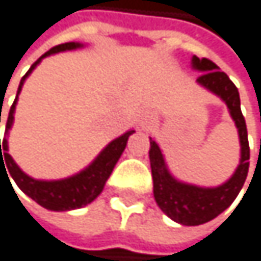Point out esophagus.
Returning a JSON list of instances; mask_svg holds the SVG:
<instances>
[{"label": "esophagus", "mask_w": 261, "mask_h": 261, "mask_svg": "<svg viewBox=\"0 0 261 261\" xmlns=\"http://www.w3.org/2000/svg\"><path fill=\"white\" fill-rule=\"evenodd\" d=\"M155 120H153V117L150 116L148 113H144V114H141V126L142 128H150V125H152Z\"/></svg>", "instance_id": "1"}]
</instances>
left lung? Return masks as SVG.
<instances>
[{"instance_id":"1","label":"left lung","mask_w":261,"mask_h":261,"mask_svg":"<svg viewBox=\"0 0 261 261\" xmlns=\"http://www.w3.org/2000/svg\"><path fill=\"white\" fill-rule=\"evenodd\" d=\"M191 65L194 70L202 72L197 83L216 94L228 108L241 144V158L237 170L225 183L216 188H202L178 181L169 172L160 145L150 138V167L153 177V196L163 213L181 225H200L219 216L224 210L233 203L246 181L249 170V141L246 120L241 113L240 94L237 86L219 70V67L206 58L199 59L193 56Z\"/></svg>"}]
</instances>
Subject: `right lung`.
I'll use <instances>...</instances> for the list:
<instances>
[{"label": "right lung", "mask_w": 261, "mask_h": 261, "mask_svg": "<svg viewBox=\"0 0 261 261\" xmlns=\"http://www.w3.org/2000/svg\"><path fill=\"white\" fill-rule=\"evenodd\" d=\"M80 46H83V43H78V42L61 43L58 46H53L45 55H42L31 65V68L28 70V73L20 81L15 101L11 106V111H9V116H7L6 133L12 128L15 105H17V100H18V94L21 92L23 83L29 76V73H31L33 70L37 67V64H40V61L43 58L49 56V55L67 51V49H75V48H80ZM133 133H135V129H129V132L123 133L122 136L116 138L114 141H111L101 150L100 155L86 169H83L81 172H78V174H75L72 177H67V178H62V180H36L33 177L26 175L23 170L17 166V163L12 160V156L7 153L9 145H7V139L4 138L3 142L0 141V170L1 167H4L5 170V167H7L6 175L7 173L9 174L7 178L12 177L21 191L26 196L31 197L33 200H36L39 205H42L43 208L51 210V212H68V210L86 206L87 203L94 202L100 196V193L103 191V188H105L106 180L109 178V175H111L116 163L119 161L120 155L123 153L128 138L132 136ZM9 181H11V180H9Z\"/></svg>", "instance_id": "right-lung-1"}]
</instances>
